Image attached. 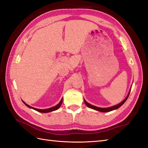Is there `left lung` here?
<instances>
[{"instance_id":"obj_1","label":"left lung","mask_w":148,"mask_h":148,"mask_svg":"<svg viewBox=\"0 0 148 148\" xmlns=\"http://www.w3.org/2000/svg\"><path fill=\"white\" fill-rule=\"evenodd\" d=\"M131 88L132 87L130 88V91L129 92H128L127 96L126 97V98H125L123 100L122 102H121L119 103H118V104L116 105V106H111V107H109V108H99V107H97V106H93L92 104H90V103H88L85 100H84V103H85V104L86 105L87 107H88V108H91V109H93L94 110H96V111H100V112H110V111H113V110H116L118 109L119 108H120V107L123 104V103L126 102V100H127L128 96H129V94L130 93V90H131Z\"/></svg>"}]
</instances>
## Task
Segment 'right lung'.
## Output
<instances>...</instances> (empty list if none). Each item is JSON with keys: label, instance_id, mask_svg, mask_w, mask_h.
Listing matches in <instances>:
<instances>
[{"label": "right lung", "instance_id": "right-lung-1", "mask_svg": "<svg viewBox=\"0 0 148 148\" xmlns=\"http://www.w3.org/2000/svg\"><path fill=\"white\" fill-rule=\"evenodd\" d=\"M62 101H63V98L61 99L60 101V102L56 106H55L54 107H52V108H48V109H37V108H33V107H31L29 105L27 104V103L23 101V102L28 107V108H29L30 109H33L34 110H36V111H38V112H40L46 113V112H51V111H56V110L60 108V107L61 105H62Z\"/></svg>", "mask_w": 148, "mask_h": 148}]
</instances>
